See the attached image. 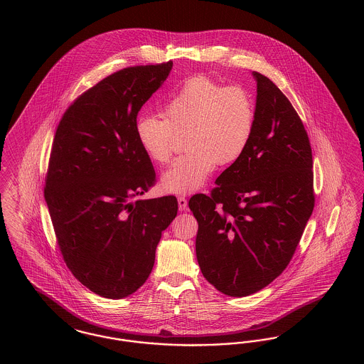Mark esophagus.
Instances as JSON below:
<instances>
[{
  "label": "esophagus",
  "mask_w": 364,
  "mask_h": 364,
  "mask_svg": "<svg viewBox=\"0 0 364 364\" xmlns=\"http://www.w3.org/2000/svg\"><path fill=\"white\" fill-rule=\"evenodd\" d=\"M177 202H178V208H180L181 211H186L187 208H188V202H187L186 196H178V198H177Z\"/></svg>",
  "instance_id": "34e87169"
}]
</instances>
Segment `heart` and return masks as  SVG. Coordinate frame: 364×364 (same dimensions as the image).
Wrapping results in <instances>:
<instances>
[{"label":"heart","mask_w":364,"mask_h":364,"mask_svg":"<svg viewBox=\"0 0 364 364\" xmlns=\"http://www.w3.org/2000/svg\"><path fill=\"white\" fill-rule=\"evenodd\" d=\"M164 117L140 114L135 135L140 149L156 164H166L176 135L184 149L162 174L164 191L184 195L202 188L218 165L236 162L247 150L255 129L252 97L240 86H225L198 75L178 87L162 107Z\"/></svg>","instance_id":"1"}]
</instances>
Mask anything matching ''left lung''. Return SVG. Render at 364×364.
Masks as SVG:
<instances>
[{"instance_id": "8db88e82", "label": "left lung", "mask_w": 364, "mask_h": 364, "mask_svg": "<svg viewBox=\"0 0 364 364\" xmlns=\"http://www.w3.org/2000/svg\"><path fill=\"white\" fill-rule=\"evenodd\" d=\"M257 80V122L247 150L190 199L198 221L196 258L220 292L255 294L287 269L311 217V146L289 100L269 77Z\"/></svg>"}]
</instances>
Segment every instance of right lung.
Instances as JSON below:
<instances>
[{
	"mask_svg": "<svg viewBox=\"0 0 364 364\" xmlns=\"http://www.w3.org/2000/svg\"><path fill=\"white\" fill-rule=\"evenodd\" d=\"M172 67L109 75L75 100L54 135L45 199L57 244L70 273L102 297L122 299L146 282L162 230L177 215L173 195L132 202L156 184L135 122Z\"/></svg>",
	"mask_w": 364,
	"mask_h": 364,
	"instance_id": "add662e5",
	"label": "right lung"
}]
</instances>
